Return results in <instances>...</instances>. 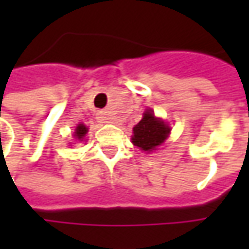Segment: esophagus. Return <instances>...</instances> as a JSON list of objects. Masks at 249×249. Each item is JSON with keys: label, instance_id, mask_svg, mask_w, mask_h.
<instances>
[{"label": "esophagus", "instance_id": "obj_1", "mask_svg": "<svg viewBox=\"0 0 249 249\" xmlns=\"http://www.w3.org/2000/svg\"><path fill=\"white\" fill-rule=\"evenodd\" d=\"M97 118H98V120H100L101 123H109V119H108V116H107V115H105L104 112H100Z\"/></svg>", "mask_w": 249, "mask_h": 249}]
</instances>
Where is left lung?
<instances>
[{
  "instance_id": "8db88e82",
  "label": "left lung",
  "mask_w": 249,
  "mask_h": 249,
  "mask_svg": "<svg viewBox=\"0 0 249 249\" xmlns=\"http://www.w3.org/2000/svg\"><path fill=\"white\" fill-rule=\"evenodd\" d=\"M170 134V127L163 120L155 118L151 109L145 110L142 119L133 127L131 142L141 151L151 152L165 142Z\"/></svg>"
}]
</instances>
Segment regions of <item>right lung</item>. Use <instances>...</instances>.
Instances as JSON below:
<instances>
[{"label":"right lung","mask_w":249,"mask_h":249,"mask_svg":"<svg viewBox=\"0 0 249 249\" xmlns=\"http://www.w3.org/2000/svg\"><path fill=\"white\" fill-rule=\"evenodd\" d=\"M87 131H89V129H87L83 123H80V124H77V127L74 130V134H73V136L76 137V140L83 141L84 137H86V134H87Z\"/></svg>","instance_id":"add662e5"}]
</instances>
